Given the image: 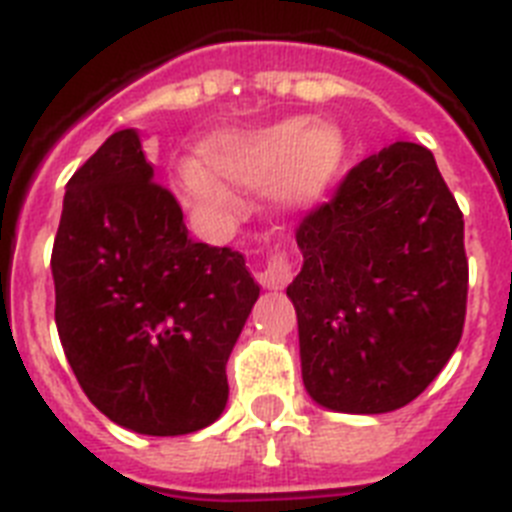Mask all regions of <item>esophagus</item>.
Here are the masks:
<instances>
[{
    "mask_svg": "<svg viewBox=\"0 0 512 512\" xmlns=\"http://www.w3.org/2000/svg\"><path fill=\"white\" fill-rule=\"evenodd\" d=\"M259 284L264 289H284L292 282V266L284 256H271L264 271H259Z\"/></svg>",
    "mask_w": 512,
    "mask_h": 512,
    "instance_id": "34e87169",
    "label": "esophagus"
}]
</instances>
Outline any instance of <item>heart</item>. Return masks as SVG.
Here are the masks:
<instances>
[{
  "mask_svg": "<svg viewBox=\"0 0 512 512\" xmlns=\"http://www.w3.org/2000/svg\"><path fill=\"white\" fill-rule=\"evenodd\" d=\"M200 166L184 169V197L200 210L238 202L233 187L264 189L289 212L318 207L328 197L346 158L338 125L287 117L253 130H223L200 143Z\"/></svg>",
  "mask_w": 512,
  "mask_h": 512,
  "instance_id": "b5f03b06",
  "label": "heart"
}]
</instances>
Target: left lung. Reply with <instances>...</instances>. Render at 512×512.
<instances>
[{
	"label": "left lung",
	"instance_id": "obj_1",
	"mask_svg": "<svg viewBox=\"0 0 512 512\" xmlns=\"http://www.w3.org/2000/svg\"><path fill=\"white\" fill-rule=\"evenodd\" d=\"M302 382L320 408L392 413L438 377L467 312L464 217L436 158L392 143L297 230Z\"/></svg>",
	"mask_w": 512,
	"mask_h": 512
}]
</instances>
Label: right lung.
I'll return each mask as SVG.
<instances>
[{"label": "right lung", "mask_w": 512, "mask_h": 512, "mask_svg": "<svg viewBox=\"0 0 512 512\" xmlns=\"http://www.w3.org/2000/svg\"><path fill=\"white\" fill-rule=\"evenodd\" d=\"M51 271L61 346L99 413L143 436L223 415L225 364L261 289L241 253L189 238L135 128L66 184Z\"/></svg>", "instance_id": "add662e5"}]
</instances>
